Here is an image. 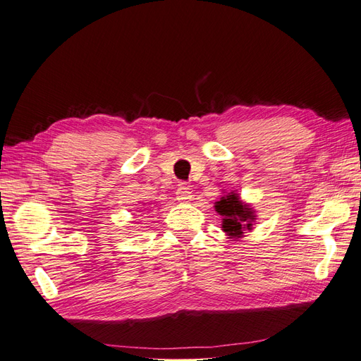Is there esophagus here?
Segmentation results:
<instances>
[{
  "instance_id": "34e87169",
  "label": "esophagus",
  "mask_w": 361,
  "mask_h": 361,
  "mask_svg": "<svg viewBox=\"0 0 361 361\" xmlns=\"http://www.w3.org/2000/svg\"><path fill=\"white\" fill-rule=\"evenodd\" d=\"M176 199L179 202H188L192 199V192H191V188L188 187L187 183L185 182H180L178 185V190H176Z\"/></svg>"
}]
</instances>
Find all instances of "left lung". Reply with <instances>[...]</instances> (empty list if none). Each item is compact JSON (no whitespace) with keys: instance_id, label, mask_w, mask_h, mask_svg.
<instances>
[{"instance_id":"left-lung-1","label":"left lung","mask_w":361,"mask_h":361,"mask_svg":"<svg viewBox=\"0 0 361 361\" xmlns=\"http://www.w3.org/2000/svg\"><path fill=\"white\" fill-rule=\"evenodd\" d=\"M216 212H220L223 218V231L231 236L243 235L245 228L251 231V223L255 221V214L251 207L245 206L239 200L235 192H231L226 197H221L215 204Z\"/></svg>"}]
</instances>
